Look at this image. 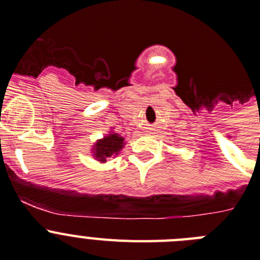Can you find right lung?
<instances>
[{"label": "right lung", "mask_w": 260, "mask_h": 260, "mask_svg": "<svg viewBox=\"0 0 260 260\" xmlns=\"http://www.w3.org/2000/svg\"><path fill=\"white\" fill-rule=\"evenodd\" d=\"M124 146V139L117 135V133L111 132L110 135L103 137L102 140H98L94 146H92L91 152L95 157L96 161L106 162L108 157L119 154Z\"/></svg>", "instance_id": "add662e5"}]
</instances>
